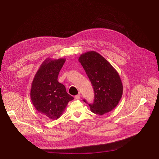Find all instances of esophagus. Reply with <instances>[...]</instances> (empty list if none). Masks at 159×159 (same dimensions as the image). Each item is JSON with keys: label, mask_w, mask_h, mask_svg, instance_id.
<instances>
[{"label": "esophagus", "mask_w": 159, "mask_h": 159, "mask_svg": "<svg viewBox=\"0 0 159 159\" xmlns=\"http://www.w3.org/2000/svg\"><path fill=\"white\" fill-rule=\"evenodd\" d=\"M80 98H81V96H80V94H77V95H76L75 96V99H80Z\"/></svg>", "instance_id": "obj_1"}]
</instances>
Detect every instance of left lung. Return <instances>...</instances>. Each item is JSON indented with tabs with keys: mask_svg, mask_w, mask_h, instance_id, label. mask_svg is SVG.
<instances>
[{
	"mask_svg": "<svg viewBox=\"0 0 159 159\" xmlns=\"http://www.w3.org/2000/svg\"><path fill=\"white\" fill-rule=\"evenodd\" d=\"M79 61L94 89V102L89 104L91 111L102 115L115 109L122 97L123 89L117 71L102 56L94 51L82 54ZM83 101L88 104L85 99Z\"/></svg>",
	"mask_w": 159,
	"mask_h": 159,
	"instance_id": "8db88e82",
	"label": "left lung"
}]
</instances>
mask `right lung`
I'll list each match as a JSON object with an SVG mask.
<instances>
[{
  "label": "right lung",
  "instance_id": "obj_1",
  "mask_svg": "<svg viewBox=\"0 0 159 159\" xmlns=\"http://www.w3.org/2000/svg\"><path fill=\"white\" fill-rule=\"evenodd\" d=\"M65 61L64 58L44 61L31 85L30 96L33 106L42 115L53 120L59 118L68 102L74 99L57 80Z\"/></svg>",
  "mask_w": 159,
  "mask_h": 159
}]
</instances>
